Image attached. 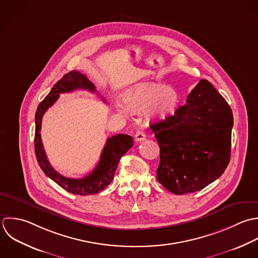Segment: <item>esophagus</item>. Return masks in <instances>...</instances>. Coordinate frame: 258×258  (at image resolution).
Masks as SVG:
<instances>
[{"label":"esophagus","instance_id":"1","mask_svg":"<svg viewBox=\"0 0 258 258\" xmlns=\"http://www.w3.org/2000/svg\"><path fill=\"white\" fill-rule=\"evenodd\" d=\"M135 138H136V141H137V142H143L144 140H146V135H145L144 132L138 131V132L136 133Z\"/></svg>","mask_w":258,"mask_h":258}]
</instances>
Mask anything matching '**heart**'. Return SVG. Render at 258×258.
I'll list each match as a JSON object with an SVG mask.
<instances>
[{
  "label": "heart",
  "instance_id": "obj_1",
  "mask_svg": "<svg viewBox=\"0 0 258 258\" xmlns=\"http://www.w3.org/2000/svg\"><path fill=\"white\" fill-rule=\"evenodd\" d=\"M123 104L118 103L117 108L126 112H144L157 120H164L174 115L178 109L180 98L175 89L162 83L145 82L134 85L122 96Z\"/></svg>",
  "mask_w": 258,
  "mask_h": 258
}]
</instances>
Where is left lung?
I'll use <instances>...</instances> for the list:
<instances>
[{"instance_id": "left-lung-1", "label": "left lung", "mask_w": 258, "mask_h": 258, "mask_svg": "<svg viewBox=\"0 0 258 258\" xmlns=\"http://www.w3.org/2000/svg\"><path fill=\"white\" fill-rule=\"evenodd\" d=\"M232 126L229 104L201 79L174 115L151 124L160 146L157 180L176 195L200 191L217 180L230 161Z\"/></svg>"}]
</instances>
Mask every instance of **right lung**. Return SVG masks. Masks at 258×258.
Returning a JSON list of instances; mask_svg holds the SVG:
<instances>
[{"mask_svg": "<svg viewBox=\"0 0 258 258\" xmlns=\"http://www.w3.org/2000/svg\"><path fill=\"white\" fill-rule=\"evenodd\" d=\"M75 89H86L91 92H95L94 84L90 82L84 74H81L79 71L72 70L65 74L52 87L51 91L44 98V100L39 103L35 114L34 145L38 164L47 177L69 193L86 196L99 193L111 183L120 158L133 147L134 140L131 136L122 134L108 138L102 150L97 166L84 178L71 179L63 177L57 173L47 160V156L41 141L40 131L42 117L45 111L58 99L60 93L71 92Z\"/></svg>", "mask_w": 258, "mask_h": 258, "instance_id": "1", "label": "right lung"}]
</instances>
